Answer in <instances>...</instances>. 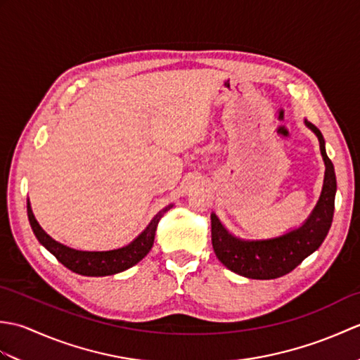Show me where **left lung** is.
<instances>
[{
	"label": "left lung",
	"instance_id": "obj_1",
	"mask_svg": "<svg viewBox=\"0 0 360 360\" xmlns=\"http://www.w3.org/2000/svg\"><path fill=\"white\" fill-rule=\"evenodd\" d=\"M312 133L317 136L325 162L322 193L316 207L302 226L280 236L267 240H244L235 236L212 213V246L215 255L227 269L252 280H272L294 271L304 258L316 252L326 238L334 215V198L338 190L334 165L325 150V139L320 129L304 119Z\"/></svg>",
	"mask_w": 360,
	"mask_h": 360
}]
</instances>
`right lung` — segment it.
<instances>
[{"mask_svg":"<svg viewBox=\"0 0 360 360\" xmlns=\"http://www.w3.org/2000/svg\"><path fill=\"white\" fill-rule=\"evenodd\" d=\"M172 207L173 204H168L167 207L159 210L156 215L153 217L148 226L145 227L131 243H128L127 246L111 250H79L68 248L65 244L51 238L35 219L29 200L27 218L37 240L40 241L41 246L48 249L65 267H68V269L75 274L85 275V277H106V275H114L129 269V267L139 263L141 259L148 254L150 249L153 248V243H155V235L159 221Z\"/></svg>","mask_w":360,"mask_h":360,"instance_id":"1","label":"right lung"}]
</instances>
